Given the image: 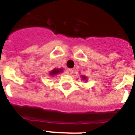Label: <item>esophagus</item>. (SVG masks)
<instances>
[{"instance_id": "obj_1", "label": "esophagus", "mask_w": 135, "mask_h": 135, "mask_svg": "<svg viewBox=\"0 0 135 135\" xmlns=\"http://www.w3.org/2000/svg\"><path fill=\"white\" fill-rule=\"evenodd\" d=\"M73 73V70L72 69H68L66 70V74L68 75H71Z\"/></svg>"}]
</instances>
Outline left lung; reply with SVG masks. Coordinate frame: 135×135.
I'll return each instance as SVG.
<instances>
[{"label": "left lung", "mask_w": 135, "mask_h": 135, "mask_svg": "<svg viewBox=\"0 0 135 135\" xmlns=\"http://www.w3.org/2000/svg\"><path fill=\"white\" fill-rule=\"evenodd\" d=\"M81 79L83 80V81H87V77L86 76H85V75H81Z\"/></svg>", "instance_id": "obj_1"}]
</instances>
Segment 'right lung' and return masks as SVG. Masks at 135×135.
Returning <instances> with one entry per match:
<instances>
[{"instance_id":"right-lung-1","label":"right lung","mask_w":135,"mask_h":135,"mask_svg":"<svg viewBox=\"0 0 135 135\" xmlns=\"http://www.w3.org/2000/svg\"><path fill=\"white\" fill-rule=\"evenodd\" d=\"M63 72V69L62 68H59V69H57V68H54L51 71L49 72V75L51 76H54V75H56L57 74H59L60 73H62Z\"/></svg>"}]
</instances>
